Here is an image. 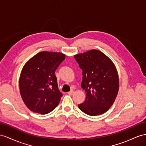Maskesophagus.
I'll return each mask as SVG.
<instances>
[{
  "instance_id": "34e87169",
  "label": "esophagus",
  "mask_w": 146,
  "mask_h": 146,
  "mask_svg": "<svg viewBox=\"0 0 146 146\" xmlns=\"http://www.w3.org/2000/svg\"><path fill=\"white\" fill-rule=\"evenodd\" d=\"M73 94H74V91H73V90L70 91V92H68V94L70 95V96H72Z\"/></svg>"
}]
</instances>
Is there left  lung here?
Returning <instances> with one entry per match:
<instances>
[{
  "mask_svg": "<svg viewBox=\"0 0 146 146\" xmlns=\"http://www.w3.org/2000/svg\"><path fill=\"white\" fill-rule=\"evenodd\" d=\"M83 70L81 88L85 101L79 109L90 116L105 113L113 105L119 90V77L111 60L99 50L92 49L74 55Z\"/></svg>",
  "mask_w": 146,
  "mask_h": 146,
  "instance_id": "8db88e82",
  "label": "left lung"
}]
</instances>
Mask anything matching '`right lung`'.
<instances>
[{
    "instance_id": "obj_1",
    "label": "right lung",
    "mask_w": 146,
    "mask_h": 146,
    "mask_svg": "<svg viewBox=\"0 0 146 146\" xmlns=\"http://www.w3.org/2000/svg\"><path fill=\"white\" fill-rule=\"evenodd\" d=\"M65 57L61 52L42 51L23 66L19 78L20 95L31 111L44 115L58 105L62 94L55 72Z\"/></svg>"
}]
</instances>
